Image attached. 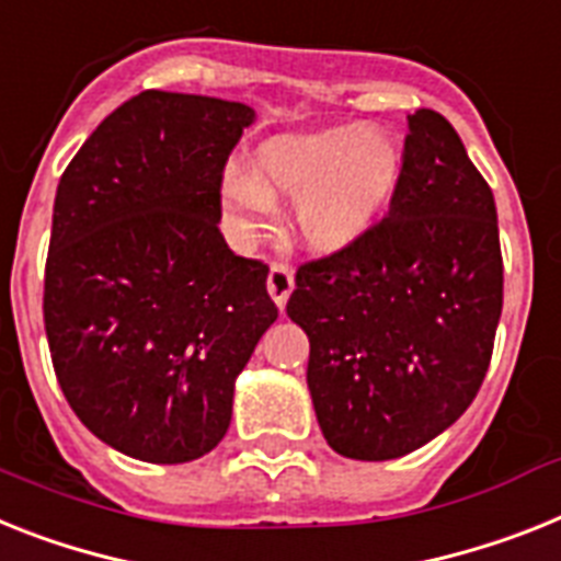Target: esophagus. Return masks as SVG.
Returning <instances> with one entry per match:
<instances>
[{"instance_id": "esophagus-1", "label": "esophagus", "mask_w": 561, "mask_h": 561, "mask_svg": "<svg viewBox=\"0 0 561 561\" xmlns=\"http://www.w3.org/2000/svg\"><path fill=\"white\" fill-rule=\"evenodd\" d=\"M294 290V271L285 262H271V273H267V294L273 296V302L285 308L288 296Z\"/></svg>"}]
</instances>
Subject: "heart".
<instances>
[{"label":"heart","instance_id":"obj_1","mask_svg":"<svg viewBox=\"0 0 561 561\" xmlns=\"http://www.w3.org/2000/svg\"><path fill=\"white\" fill-rule=\"evenodd\" d=\"M402 157L379 130L331 128L262 145L256 171H230L222 219L237 242H251L276 196H296L294 228L308 248L339 251L359 239L388 205Z\"/></svg>","mask_w":561,"mask_h":561}]
</instances>
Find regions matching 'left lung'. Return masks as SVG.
Segmentation results:
<instances>
[{
    "label": "left lung",
    "instance_id": "left-lung-1",
    "mask_svg": "<svg viewBox=\"0 0 561 561\" xmlns=\"http://www.w3.org/2000/svg\"><path fill=\"white\" fill-rule=\"evenodd\" d=\"M288 317L336 454L397 459L468 411L502 317V248L491 187L442 113L408 116L388 216L299 265Z\"/></svg>",
    "mask_w": 561,
    "mask_h": 561
}]
</instances>
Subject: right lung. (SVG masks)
<instances>
[{"label":"right lung","instance_id":"1","mask_svg":"<svg viewBox=\"0 0 561 561\" xmlns=\"http://www.w3.org/2000/svg\"><path fill=\"white\" fill-rule=\"evenodd\" d=\"M242 102L142 91L65 168L45 333L65 399L122 454L179 465L228 433L233 382L279 308L267 265L225 242L222 176Z\"/></svg>","mask_w":561,"mask_h":561}]
</instances>
